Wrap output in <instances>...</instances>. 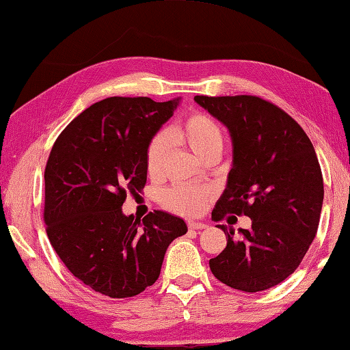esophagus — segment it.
I'll return each instance as SVG.
<instances>
[{"label": "esophagus", "instance_id": "obj_1", "mask_svg": "<svg viewBox=\"0 0 350 350\" xmlns=\"http://www.w3.org/2000/svg\"><path fill=\"white\" fill-rule=\"evenodd\" d=\"M188 228H189L191 230H202V229H206L208 224L203 223V221H194V220H191V221H188Z\"/></svg>", "mask_w": 350, "mask_h": 350}]
</instances>
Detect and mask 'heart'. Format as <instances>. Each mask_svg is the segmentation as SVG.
<instances>
[{
	"label": "heart",
	"instance_id": "heart-1",
	"mask_svg": "<svg viewBox=\"0 0 350 350\" xmlns=\"http://www.w3.org/2000/svg\"><path fill=\"white\" fill-rule=\"evenodd\" d=\"M170 138L188 146L196 154L214 144H221V130L217 122L202 112H191L176 126L170 129ZM167 153V139L162 133L156 135L148 142L146 150V168L148 176H157L162 168ZM208 191L193 185H174L163 196V203L170 209L180 214L193 215L200 212L208 202Z\"/></svg>",
	"mask_w": 350,
	"mask_h": 350
}]
</instances>
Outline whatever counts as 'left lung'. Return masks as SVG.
<instances>
[{
	"instance_id": "8db88e82",
	"label": "left lung",
	"mask_w": 350,
	"mask_h": 350,
	"mask_svg": "<svg viewBox=\"0 0 350 350\" xmlns=\"http://www.w3.org/2000/svg\"><path fill=\"white\" fill-rule=\"evenodd\" d=\"M194 100L229 129L234 162L212 220L252 218L250 229L218 224L228 244L212 258V275L235 290H269L288 278L316 238L323 177L304 129L273 103L255 95Z\"/></svg>"
}]
</instances>
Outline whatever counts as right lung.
<instances>
[{
    "mask_svg": "<svg viewBox=\"0 0 350 350\" xmlns=\"http://www.w3.org/2000/svg\"><path fill=\"white\" fill-rule=\"evenodd\" d=\"M180 98L111 97L89 106L54 142L45 167L46 235L62 262L94 291L132 297L159 278L187 224L168 212L122 214L146 187V150Z\"/></svg>",
    "mask_w": 350,
    "mask_h": 350,
    "instance_id": "obj_1",
    "label": "right lung"
}]
</instances>
